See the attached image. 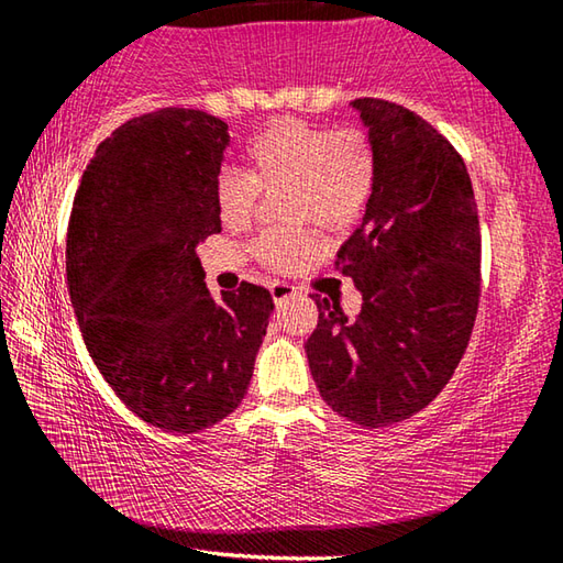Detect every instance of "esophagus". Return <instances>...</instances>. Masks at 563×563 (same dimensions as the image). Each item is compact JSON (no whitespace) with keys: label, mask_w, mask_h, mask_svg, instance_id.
<instances>
[{"label":"esophagus","mask_w":563,"mask_h":563,"mask_svg":"<svg viewBox=\"0 0 563 563\" xmlns=\"http://www.w3.org/2000/svg\"><path fill=\"white\" fill-rule=\"evenodd\" d=\"M271 295H273L275 305H280L283 300L292 298V295H295V288H292V285H288V283H273V285H271Z\"/></svg>","instance_id":"esophagus-1"}]
</instances>
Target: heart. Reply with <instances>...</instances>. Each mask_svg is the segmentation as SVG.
<instances>
[{
	"instance_id": "1",
	"label": "heart",
	"mask_w": 563,
	"mask_h": 563,
	"mask_svg": "<svg viewBox=\"0 0 563 563\" xmlns=\"http://www.w3.org/2000/svg\"><path fill=\"white\" fill-rule=\"evenodd\" d=\"M251 174L225 168L216 180V211L223 225L241 228L255 211L261 188L288 186L285 216L342 228L360 213L375 184V146L362 129H325L300 119H278L245 148ZM310 247L305 228H273L253 243L271 268H290Z\"/></svg>"
}]
</instances>
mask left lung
Wrapping results in <instances>:
<instances>
[{
    "label": "left lung",
    "instance_id": "1",
    "mask_svg": "<svg viewBox=\"0 0 563 563\" xmlns=\"http://www.w3.org/2000/svg\"><path fill=\"white\" fill-rule=\"evenodd\" d=\"M375 146L365 216L338 253L362 295L357 316L312 295L305 342L312 379L350 422L387 427L417 415L450 383L479 308V218L462 156L399 103L355 99Z\"/></svg>",
    "mask_w": 563,
    "mask_h": 563
}]
</instances>
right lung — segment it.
Segmentation results:
<instances>
[{"instance_id":"1","label":"right lung","mask_w":563,"mask_h":563,"mask_svg":"<svg viewBox=\"0 0 563 563\" xmlns=\"http://www.w3.org/2000/svg\"><path fill=\"white\" fill-rule=\"evenodd\" d=\"M228 123L168 107L101 141L76 190L66 283L93 365L144 422L194 434L243 402L273 312L243 283L213 298L196 247L221 233Z\"/></svg>"}]
</instances>
